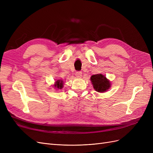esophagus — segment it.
Here are the masks:
<instances>
[{
    "instance_id": "1",
    "label": "esophagus",
    "mask_w": 153,
    "mask_h": 153,
    "mask_svg": "<svg viewBox=\"0 0 153 153\" xmlns=\"http://www.w3.org/2000/svg\"><path fill=\"white\" fill-rule=\"evenodd\" d=\"M82 73L81 71H76V73H75V76L77 77V78H81L82 76Z\"/></svg>"
}]
</instances>
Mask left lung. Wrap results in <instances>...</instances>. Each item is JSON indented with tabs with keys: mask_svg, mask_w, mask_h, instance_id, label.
<instances>
[{
	"mask_svg": "<svg viewBox=\"0 0 153 153\" xmlns=\"http://www.w3.org/2000/svg\"><path fill=\"white\" fill-rule=\"evenodd\" d=\"M91 80L93 85L94 89L100 92H105L110 87V82L101 74L94 75L91 77Z\"/></svg>",
	"mask_w": 153,
	"mask_h": 153,
	"instance_id": "1",
	"label": "left lung"
}]
</instances>
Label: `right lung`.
Returning <instances> with one entry per match:
<instances>
[{"label":"right lung","mask_w":153,"mask_h":153,"mask_svg":"<svg viewBox=\"0 0 153 153\" xmlns=\"http://www.w3.org/2000/svg\"><path fill=\"white\" fill-rule=\"evenodd\" d=\"M62 81L58 80L56 82V84L55 85V87H57L58 89H62Z\"/></svg>","instance_id":"right-lung-1"}]
</instances>
